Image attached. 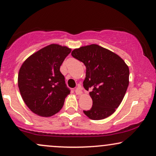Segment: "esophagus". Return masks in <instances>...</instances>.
Wrapping results in <instances>:
<instances>
[{
    "instance_id": "obj_1",
    "label": "esophagus",
    "mask_w": 156,
    "mask_h": 156,
    "mask_svg": "<svg viewBox=\"0 0 156 156\" xmlns=\"http://www.w3.org/2000/svg\"><path fill=\"white\" fill-rule=\"evenodd\" d=\"M74 91H75V93L76 94H78V95H80L82 94V90H81V89L79 88V87H76Z\"/></svg>"
}]
</instances>
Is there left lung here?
Segmentation results:
<instances>
[{
    "label": "left lung",
    "mask_w": 156,
    "mask_h": 156,
    "mask_svg": "<svg viewBox=\"0 0 156 156\" xmlns=\"http://www.w3.org/2000/svg\"><path fill=\"white\" fill-rule=\"evenodd\" d=\"M72 57L84 64L86 77L83 86L92 99L91 109L83 111L92 120H101L114 114L126 92L129 69L119 55L98 44L81 47Z\"/></svg>",
    "instance_id": "obj_1"
}]
</instances>
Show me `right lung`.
Wrapping results in <instances>:
<instances>
[{
    "mask_svg": "<svg viewBox=\"0 0 156 156\" xmlns=\"http://www.w3.org/2000/svg\"><path fill=\"white\" fill-rule=\"evenodd\" d=\"M71 49L52 44L34 53L21 66L18 87L25 104L35 114L50 117L64 105L70 90L60 66Z\"/></svg>",
    "mask_w": 156,
    "mask_h": 156,
    "instance_id": "1",
    "label": "right lung"
}]
</instances>
